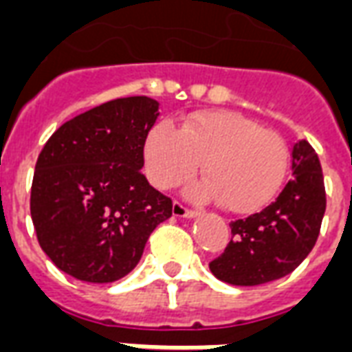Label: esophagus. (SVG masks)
Wrapping results in <instances>:
<instances>
[{"instance_id":"obj_1","label":"esophagus","mask_w":352,"mask_h":352,"mask_svg":"<svg viewBox=\"0 0 352 352\" xmlns=\"http://www.w3.org/2000/svg\"><path fill=\"white\" fill-rule=\"evenodd\" d=\"M171 210H173V216H177V218H195L197 216V212L192 210V208H186L181 201H173Z\"/></svg>"}]
</instances>
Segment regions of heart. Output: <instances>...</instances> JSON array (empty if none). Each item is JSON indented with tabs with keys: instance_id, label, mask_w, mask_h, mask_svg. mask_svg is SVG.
Listing matches in <instances>:
<instances>
[{
	"instance_id": "1",
	"label": "heart",
	"mask_w": 352,
	"mask_h": 352,
	"mask_svg": "<svg viewBox=\"0 0 352 352\" xmlns=\"http://www.w3.org/2000/svg\"><path fill=\"white\" fill-rule=\"evenodd\" d=\"M146 173L160 190L195 175L203 164L206 181L192 188L201 199H216L225 210L251 214L272 203L283 186L288 149L273 131L230 111L190 116L181 131L160 122L144 146Z\"/></svg>"
}]
</instances>
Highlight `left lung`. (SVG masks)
Here are the masks:
<instances>
[{"instance_id": "left-lung-1", "label": "left lung", "mask_w": 352, "mask_h": 352, "mask_svg": "<svg viewBox=\"0 0 352 352\" xmlns=\"http://www.w3.org/2000/svg\"><path fill=\"white\" fill-rule=\"evenodd\" d=\"M292 179L264 210L230 221L229 245L208 264L223 283L256 286L286 277L316 245L325 214L323 171L314 147L292 149Z\"/></svg>"}]
</instances>
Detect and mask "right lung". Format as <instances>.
Wrapping results in <instances>:
<instances>
[{"label":"right lung","instance_id":"right-lung-1","mask_svg":"<svg viewBox=\"0 0 352 352\" xmlns=\"http://www.w3.org/2000/svg\"><path fill=\"white\" fill-rule=\"evenodd\" d=\"M158 103L120 98L72 118L40 151L31 218L42 251L58 270L87 283L133 272L171 199L142 173Z\"/></svg>","mask_w":352,"mask_h":352}]
</instances>
